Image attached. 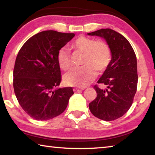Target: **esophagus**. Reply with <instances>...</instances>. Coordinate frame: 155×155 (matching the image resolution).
<instances>
[{"instance_id":"esophagus-1","label":"esophagus","mask_w":155,"mask_h":155,"mask_svg":"<svg viewBox=\"0 0 155 155\" xmlns=\"http://www.w3.org/2000/svg\"><path fill=\"white\" fill-rule=\"evenodd\" d=\"M85 89V88H74L73 89V91H74V92H79L81 91H83V90Z\"/></svg>"}]
</instances>
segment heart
Returning a JSON list of instances; mask_svg holds the SVG:
<instances>
[{
	"instance_id": "1",
	"label": "heart",
	"mask_w": 155,
	"mask_h": 155,
	"mask_svg": "<svg viewBox=\"0 0 155 155\" xmlns=\"http://www.w3.org/2000/svg\"><path fill=\"white\" fill-rule=\"evenodd\" d=\"M75 51L83 53V67L73 69L64 77V82L69 86L85 87L94 80L95 70L102 72L108 68L112 60L110 47L106 41H95L85 36L78 37L71 45ZM58 62L63 70L72 68L71 53L63 47L58 51Z\"/></svg>"
}]
</instances>
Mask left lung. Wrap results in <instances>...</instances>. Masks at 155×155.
<instances>
[{"label":"left lung","mask_w":155,"mask_h":155,"mask_svg":"<svg viewBox=\"0 0 155 155\" xmlns=\"http://www.w3.org/2000/svg\"><path fill=\"white\" fill-rule=\"evenodd\" d=\"M87 35L104 38L112 53L110 64L97 81L107 88L94 86L97 97L89 108L98 119L114 120L125 114L133 103L138 79L136 56L126 38L113 30L100 29Z\"/></svg>","instance_id":"obj_1"}]
</instances>
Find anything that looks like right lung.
<instances>
[{"instance_id": "right-lung-1", "label": "right lung", "mask_w": 155, "mask_h": 155, "mask_svg": "<svg viewBox=\"0 0 155 155\" xmlns=\"http://www.w3.org/2000/svg\"><path fill=\"white\" fill-rule=\"evenodd\" d=\"M74 33L43 31L25 43L17 55L13 88L19 105L30 117L46 120L61 114L74 94L71 87L57 88L61 82L58 51Z\"/></svg>"}]
</instances>
